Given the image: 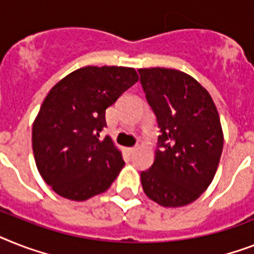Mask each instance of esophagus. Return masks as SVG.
Returning <instances> with one entry per match:
<instances>
[{
	"label": "esophagus",
	"mask_w": 254,
	"mask_h": 254,
	"mask_svg": "<svg viewBox=\"0 0 254 254\" xmlns=\"http://www.w3.org/2000/svg\"><path fill=\"white\" fill-rule=\"evenodd\" d=\"M127 151L129 152V154H133V152L135 151V147H127Z\"/></svg>",
	"instance_id": "1"
}]
</instances>
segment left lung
<instances>
[{
  "label": "left lung",
  "instance_id": "1",
  "mask_svg": "<svg viewBox=\"0 0 254 254\" xmlns=\"http://www.w3.org/2000/svg\"><path fill=\"white\" fill-rule=\"evenodd\" d=\"M138 71L160 127L154 164L141 174L142 188L158 205L187 206L209 188L219 166V113L207 90L189 74L167 67Z\"/></svg>",
  "mask_w": 254,
  "mask_h": 254
}]
</instances>
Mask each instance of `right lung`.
<instances>
[{
	"instance_id": "right-lung-1",
	"label": "right lung",
	"mask_w": 254,
	"mask_h": 254,
	"mask_svg": "<svg viewBox=\"0 0 254 254\" xmlns=\"http://www.w3.org/2000/svg\"><path fill=\"white\" fill-rule=\"evenodd\" d=\"M138 79L133 67L84 66L51 88L32 125V150L39 174L57 194L86 201L116 180L123 154L100 131L106 109Z\"/></svg>"
}]
</instances>
